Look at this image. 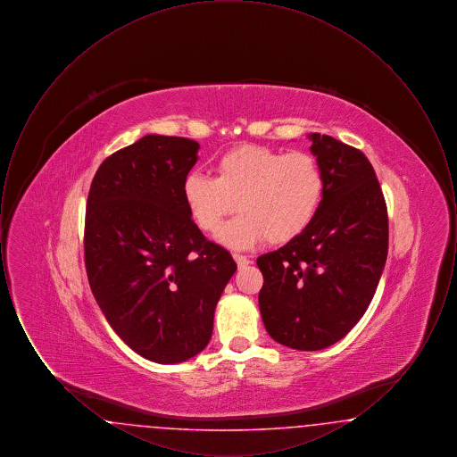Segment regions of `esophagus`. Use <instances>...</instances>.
I'll list each match as a JSON object with an SVG mask.
<instances>
[{
  "mask_svg": "<svg viewBox=\"0 0 457 457\" xmlns=\"http://www.w3.org/2000/svg\"><path fill=\"white\" fill-rule=\"evenodd\" d=\"M233 259L238 263V267H245L250 263V259L246 255H241V253H233Z\"/></svg>",
  "mask_w": 457,
  "mask_h": 457,
  "instance_id": "esophagus-1",
  "label": "esophagus"
}]
</instances>
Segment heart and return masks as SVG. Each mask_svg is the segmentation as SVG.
Returning a JSON list of instances; mask_svg holds the SVG:
<instances>
[{"instance_id":"1","label":"heart","mask_w":457,"mask_h":457,"mask_svg":"<svg viewBox=\"0 0 457 457\" xmlns=\"http://www.w3.org/2000/svg\"><path fill=\"white\" fill-rule=\"evenodd\" d=\"M326 194V174L315 155L239 145L222 154L216 178L192 171L183 198L200 229L216 235L224 219L243 212L220 231L228 246L246 248L262 239L287 243L317 218Z\"/></svg>"}]
</instances>
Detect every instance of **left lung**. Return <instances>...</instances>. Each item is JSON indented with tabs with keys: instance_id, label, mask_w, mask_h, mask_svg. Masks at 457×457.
<instances>
[{
	"instance_id": "left-lung-1",
	"label": "left lung",
	"mask_w": 457,
	"mask_h": 457,
	"mask_svg": "<svg viewBox=\"0 0 457 457\" xmlns=\"http://www.w3.org/2000/svg\"><path fill=\"white\" fill-rule=\"evenodd\" d=\"M326 174L320 211L300 237L257 259L262 320L279 345L328 348L367 312L389 248L387 205L367 155L310 133Z\"/></svg>"
}]
</instances>
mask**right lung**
Returning <instances> with one entry per match:
<instances>
[{
    "mask_svg": "<svg viewBox=\"0 0 457 457\" xmlns=\"http://www.w3.org/2000/svg\"><path fill=\"white\" fill-rule=\"evenodd\" d=\"M198 147L183 137L145 135L111 154L88 192L92 295L125 345L162 365L209 345L216 304L237 270L231 253L202 235L183 198Z\"/></svg>",
    "mask_w": 457,
    "mask_h": 457,
    "instance_id": "right-lung-1",
    "label": "right lung"
}]
</instances>
